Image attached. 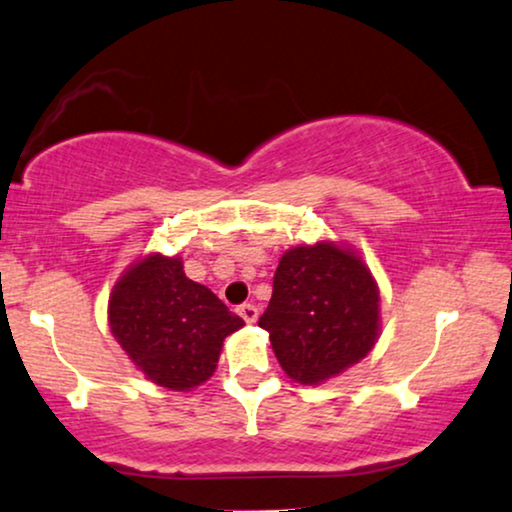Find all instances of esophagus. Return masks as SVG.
Instances as JSON below:
<instances>
[{
    "label": "esophagus",
    "instance_id": "esophagus-1",
    "mask_svg": "<svg viewBox=\"0 0 512 512\" xmlns=\"http://www.w3.org/2000/svg\"><path fill=\"white\" fill-rule=\"evenodd\" d=\"M236 312H238V316H241V319H243L245 323H255V321H257V314H260V312H257L255 304H250V302L241 304V307H238Z\"/></svg>",
    "mask_w": 512,
    "mask_h": 512
}]
</instances>
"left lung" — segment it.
<instances>
[{
    "label": "left lung",
    "instance_id": "left-lung-1",
    "mask_svg": "<svg viewBox=\"0 0 512 512\" xmlns=\"http://www.w3.org/2000/svg\"><path fill=\"white\" fill-rule=\"evenodd\" d=\"M380 295L354 252L333 243L288 250L260 316L278 364L302 385H319L371 352Z\"/></svg>",
    "mask_w": 512,
    "mask_h": 512
}]
</instances>
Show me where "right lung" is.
<instances>
[{"label":"right lung","mask_w":512,"mask_h":512,"mask_svg":"<svg viewBox=\"0 0 512 512\" xmlns=\"http://www.w3.org/2000/svg\"><path fill=\"white\" fill-rule=\"evenodd\" d=\"M111 331L127 357L167 390H191L215 373L226 335L241 316L210 288L186 278L179 257L148 255L115 283Z\"/></svg>","instance_id":"1"}]
</instances>
